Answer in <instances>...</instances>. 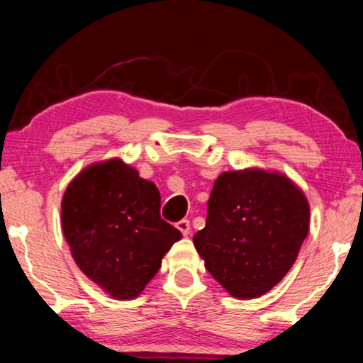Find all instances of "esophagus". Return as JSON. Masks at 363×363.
Returning <instances> with one entry per match:
<instances>
[{"label":"esophagus","mask_w":363,"mask_h":363,"mask_svg":"<svg viewBox=\"0 0 363 363\" xmlns=\"http://www.w3.org/2000/svg\"><path fill=\"white\" fill-rule=\"evenodd\" d=\"M177 228H178V231L183 234V236H189V233H190V220L189 219L178 220Z\"/></svg>","instance_id":"34e87169"}]
</instances>
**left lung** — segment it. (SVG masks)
<instances>
[{"instance_id":"left-lung-1","label":"left lung","mask_w":363,"mask_h":363,"mask_svg":"<svg viewBox=\"0 0 363 363\" xmlns=\"http://www.w3.org/2000/svg\"><path fill=\"white\" fill-rule=\"evenodd\" d=\"M309 233V203L287 177L262 169L225 172L207 202L194 245L231 296L253 299L291 270Z\"/></svg>"}]
</instances>
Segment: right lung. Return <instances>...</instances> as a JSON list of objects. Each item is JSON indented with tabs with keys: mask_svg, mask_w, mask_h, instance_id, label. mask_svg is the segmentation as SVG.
<instances>
[{
	"mask_svg": "<svg viewBox=\"0 0 363 363\" xmlns=\"http://www.w3.org/2000/svg\"><path fill=\"white\" fill-rule=\"evenodd\" d=\"M152 182L121 160L83 169L62 197V231L88 279L117 299H134L182 233L160 216Z\"/></svg>",
	"mask_w": 363,
	"mask_h": 363,
	"instance_id": "add662e5",
	"label": "right lung"
}]
</instances>
